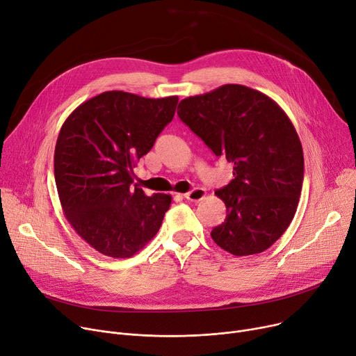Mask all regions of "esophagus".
I'll return each mask as SVG.
<instances>
[{
    "label": "esophagus",
    "instance_id": "34e87169",
    "mask_svg": "<svg viewBox=\"0 0 356 356\" xmlns=\"http://www.w3.org/2000/svg\"><path fill=\"white\" fill-rule=\"evenodd\" d=\"M184 197L186 200L193 201V202H198V201H201L205 197V190H204V188H194V190L185 193Z\"/></svg>",
    "mask_w": 356,
    "mask_h": 356
}]
</instances>
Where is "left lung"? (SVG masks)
<instances>
[{"label":"left lung","instance_id":"8db88e82","mask_svg":"<svg viewBox=\"0 0 356 356\" xmlns=\"http://www.w3.org/2000/svg\"><path fill=\"white\" fill-rule=\"evenodd\" d=\"M179 119L216 156L234 163L228 185L216 191L227 208L211 237L225 252H264L295 217L303 184V149L279 104L241 85H224L178 104Z\"/></svg>","mask_w":356,"mask_h":356}]
</instances>
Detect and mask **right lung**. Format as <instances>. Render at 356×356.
Returning <instances> with one entry per match:
<instances>
[{"label": "right lung", "mask_w": 356, "mask_h": 356, "mask_svg": "<svg viewBox=\"0 0 356 356\" xmlns=\"http://www.w3.org/2000/svg\"><path fill=\"white\" fill-rule=\"evenodd\" d=\"M177 104V96L103 92L63 123L54 151L58 198L74 232L96 252L128 259L158 233L172 198L146 195L134 184V168L172 120Z\"/></svg>", "instance_id": "obj_1"}]
</instances>
